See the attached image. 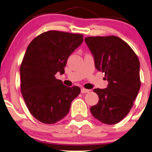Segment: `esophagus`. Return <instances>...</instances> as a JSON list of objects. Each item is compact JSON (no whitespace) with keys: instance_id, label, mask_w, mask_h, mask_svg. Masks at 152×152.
I'll return each instance as SVG.
<instances>
[{"instance_id":"obj_1","label":"esophagus","mask_w":152,"mask_h":152,"mask_svg":"<svg viewBox=\"0 0 152 152\" xmlns=\"http://www.w3.org/2000/svg\"><path fill=\"white\" fill-rule=\"evenodd\" d=\"M90 90H87V89H85V88H82V90H81V93H89Z\"/></svg>"}]
</instances>
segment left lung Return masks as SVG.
I'll return each mask as SVG.
<instances>
[{
	"label": "left lung",
	"mask_w": 152,
	"mask_h": 152,
	"mask_svg": "<svg viewBox=\"0 0 152 152\" xmlns=\"http://www.w3.org/2000/svg\"><path fill=\"white\" fill-rule=\"evenodd\" d=\"M85 42L93 53L95 66L105 74L107 88H96L99 100L90 108L102 123L115 124L129 113L140 90V62L131 47L116 36L88 37Z\"/></svg>",
	"instance_id": "1"
}]
</instances>
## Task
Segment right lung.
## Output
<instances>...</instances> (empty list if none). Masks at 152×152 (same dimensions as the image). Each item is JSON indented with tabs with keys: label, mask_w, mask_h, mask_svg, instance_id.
Segmentation results:
<instances>
[{
	"label": "right lung",
	"mask_w": 152,
	"mask_h": 152,
	"mask_svg": "<svg viewBox=\"0 0 152 152\" xmlns=\"http://www.w3.org/2000/svg\"><path fill=\"white\" fill-rule=\"evenodd\" d=\"M83 42V35L48 31L36 37L26 49L20 67L21 93L31 114L39 121L52 124L67 115L71 102L80 93L56 79L70 55Z\"/></svg>",
	"instance_id": "right-lung-1"
}]
</instances>
